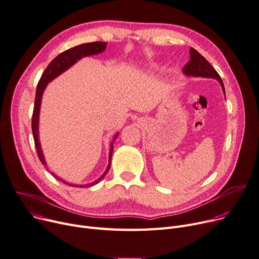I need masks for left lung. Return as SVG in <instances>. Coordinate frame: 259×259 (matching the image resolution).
<instances>
[{
  "label": "left lung",
  "mask_w": 259,
  "mask_h": 259,
  "mask_svg": "<svg viewBox=\"0 0 259 259\" xmlns=\"http://www.w3.org/2000/svg\"><path fill=\"white\" fill-rule=\"evenodd\" d=\"M189 55H191V60H189L186 63V65L183 67L182 70L183 74L186 76H193V77L217 79L222 86L224 95H225V88H224L223 81L220 75L218 74V72L211 66V64L194 48L189 49Z\"/></svg>",
  "instance_id": "left-lung-1"
}]
</instances>
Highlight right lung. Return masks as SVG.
Here are the masks:
<instances>
[{
  "mask_svg": "<svg viewBox=\"0 0 259 259\" xmlns=\"http://www.w3.org/2000/svg\"><path fill=\"white\" fill-rule=\"evenodd\" d=\"M107 42L104 41H95V42H88V44H82L79 46H76L72 49H68L64 52H62L61 54H59L56 58L51 61V63L48 65V67L45 70V72L41 75V78L37 84L36 88V95H35V102H34V109H33V115H32V133L34 137V143H35V148L37 151L38 158L40 162L47 167V162L45 159V155L41 149V145L39 142V131H38V125H39V112H40V105H41V99L44 92L47 88L48 83L51 81H53L55 78L60 76L62 73L67 71L68 68L73 66L77 61L82 59L83 57H88V56H93V55H98L102 52H104L106 50ZM118 133H116L113 137L112 142L110 143V151H109V161L108 165L105 169L104 173L101 175L97 180L91 182V183H86V184H74V183H68L62 178L56 176L54 173H52L56 179L59 181L73 186V187H90L93 185H96L99 183L103 178H104L107 174V171L109 170L110 167V162H111V156H112V152H113V142L116 140ZM48 169V168H47Z\"/></svg>",
  "mask_w": 259,
  "mask_h": 259,
  "instance_id": "add662e5",
  "label": "right lung"
}]
</instances>
